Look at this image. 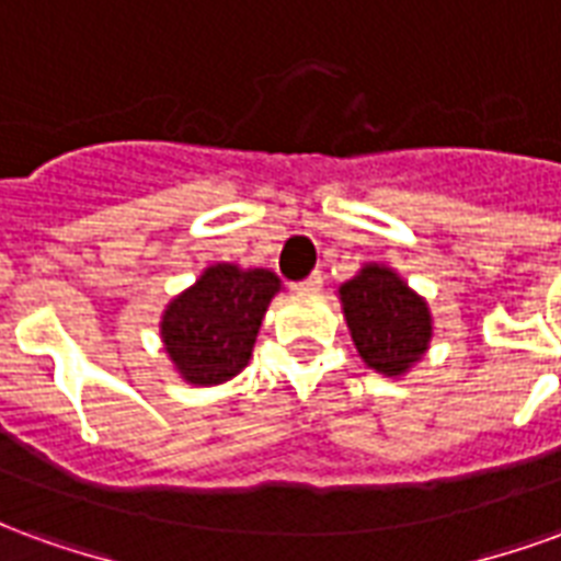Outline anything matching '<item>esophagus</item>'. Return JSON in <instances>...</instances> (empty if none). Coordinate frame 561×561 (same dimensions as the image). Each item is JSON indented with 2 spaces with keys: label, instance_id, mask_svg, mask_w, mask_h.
I'll list each match as a JSON object with an SVG mask.
<instances>
[{
  "label": "esophagus",
  "instance_id": "esophagus-1",
  "mask_svg": "<svg viewBox=\"0 0 561 561\" xmlns=\"http://www.w3.org/2000/svg\"><path fill=\"white\" fill-rule=\"evenodd\" d=\"M321 285H324V276H321V270H316V273H309L304 282H297L294 288H297V291L312 294V291H321Z\"/></svg>",
  "mask_w": 561,
  "mask_h": 561
}]
</instances>
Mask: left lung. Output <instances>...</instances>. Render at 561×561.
<instances>
[{"instance_id":"1","label":"left lung","mask_w":561,"mask_h":561,"mask_svg":"<svg viewBox=\"0 0 561 561\" xmlns=\"http://www.w3.org/2000/svg\"><path fill=\"white\" fill-rule=\"evenodd\" d=\"M357 352L385 376H400L430 345V309L388 267L369 264L340 288Z\"/></svg>"}]
</instances>
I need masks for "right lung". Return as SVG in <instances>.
<instances>
[{"mask_svg": "<svg viewBox=\"0 0 561 561\" xmlns=\"http://www.w3.org/2000/svg\"><path fill=\"white\" fill-rule=\"evenodd\" d=\"M279 279L270 270L216 264L161 318L164 352L192 385H221L252 357L261 318Z\"/></svg>", "mask_w": 561, "mask_h": 561, "instance_id": "1", "label": "right lung"}]
</instances>
